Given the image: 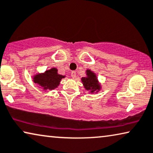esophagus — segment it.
I'll return each instance as SVG.
<instances>
[{"label": "esophagus", "instance_id": "34e87169", "mask_svg": "<svg viewBox=\"0 0 153 153\" xmlns=\"http://www.w3.org/2000/svg\"><path fill=\"white\" fill-rule=\"evenodd\" d=\"M71 76H72V78L74 79L75 77H76V72H75V71H72V72H71Z\"/></svg>", "mask_w": 153, "mask_h": 153}]
</instances>
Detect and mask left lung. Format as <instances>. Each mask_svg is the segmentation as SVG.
<instances>
[{
    "label": "left lung",
    "instance_id": "left-lung-1",
    "mask_svg": "<svg viewBox=\"0 0 153 153\" xmlns=\"http://www.w3.org/2000/svg\"><path fill=\"white\" fill-rule=\"evenodd\" d=\"M86 75L87 76L81 78V81L83 84L84 88L86 90H90L91 93L99 92L101 89V85L99 83L96 74H94L90 70H87Z\"/></svg>",
    "mask_w": 153,
    "mask_h": 153
}]
</instances>
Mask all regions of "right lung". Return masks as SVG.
<instances>
[{
    "mask_svg": "<svg viewBox=\"0 0 153 153\" xmlns=\"http://www.w3.org/2000/svg\"><path fill=\"white\" fill-rule=\"evenodd\" d=\"M63 78H65V76L58 74L56 68H53L45 72L34 75L33 79L34 83L43 88V90H52L58 87Z\"/></svg>",
    "mask_w": 153,
    "mask_h": 153,
    "instance_id": "obj_1",
    "label": "right lung"
}]
</instances>
